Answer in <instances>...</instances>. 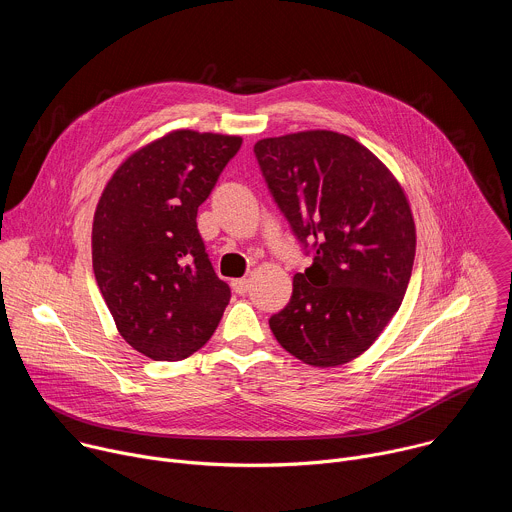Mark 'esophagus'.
Segmentation results:
<instances>
[{
    "label": "esophagus",
    "instance_id": "esophagus-1",
    "mask_svg": "<svg viewBox=\"0 0 512 512\" xmlns=\"http://www.w3.org/2000/svg\"><path fill=\"white\" fill-rule=\"evenodd\" d=\"M249 287H251V281L247 279V277H241V279H233V289L237 291V294H247L249 291Z\"/></svg>",
    "mask_w": 512,
    "mask_h": 512
}]
</instances>
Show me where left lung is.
I'll return each mask as SVG.
<instances>
[{"instance_id": "obj_1", "label": "left lung", "mask_w": 512, "mask_h": 512, "mask_svg": "<svg viewBox=\"0 0 512 512\" xmlns=\"http://www.w3.org/2000/svg\"><path fill=\"white\" fill-rule=\"evenodd\" d=\"M255 158L291 231L314 255L269 328L312 367L350 362L403 302L415 259L409 200L389 168L344 133L265 137Z\"/></svg>"}]
</instances>
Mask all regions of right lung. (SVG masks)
I'll list each match as a JSON object with an SVG mask.
<instances>
[{
	"label": "right lung",
	"mask_w": 512,
	"mask_h": 512,
	"mask_svg": "<svg viewBox=\"0 0 512 512\" xmlns=\"http://www.w3.org/2000/svg\"><path fill=\"white\" fill-rule=\"evenodd\" d=\"M239 135L176 129L131 154L93 218V271L123 340L182 360L214 334L231 300L196 227L198 206L239 152Z\"/></svg>",
	"instance_id": "right-lung-1"
}]
</instances>
